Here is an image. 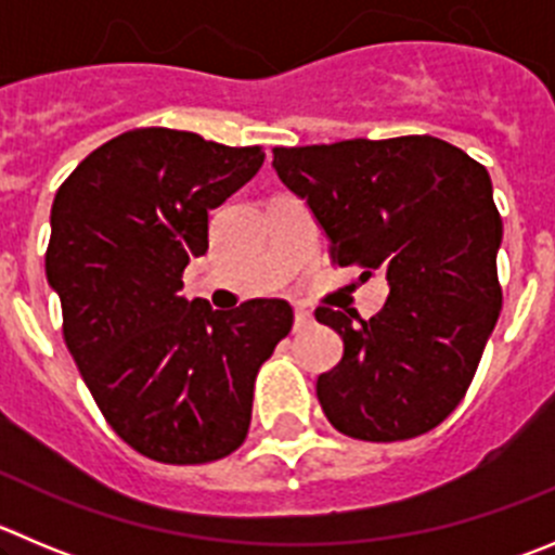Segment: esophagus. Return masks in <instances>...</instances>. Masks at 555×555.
I'll use <instances>...</instances> for the list:
<instances>
[{
    "instance_id": "obj_1",
    "label": "esophagus",
    "mask_w": 555,
    "mask_h": 555,
    "mask_svg": "<svg viewBox=\"0 0 555 555\" xmlns=\"http://www.w3.org/2000/svg\"><path fill=\"white\" fill-rule=\"evenodd\" d=\"M307 325H312V312H309V309H304V307H298V309H295V331L307 328Z\"/></svg>"
}]
</instances>
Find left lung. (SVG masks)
<instances>
[{"instance_id":"8db88e82","label":"left lung","mask_w":555,"mask_h":555,"mask_svg":"<svg viewBox=\"0 0 555 555\" xmlns=\"http://www.w3.org/2000/svg\"><path fill=\"white\" fill-rule=\"evenodd\" d=\"M273 169L331 241L336 266L386 273L380 312L318 307L345 341L318 377L339 433L408 441L443 422L468 391L501 312V224L479 160L435 137L273 147Z\"/></svg>"}]
</instances>
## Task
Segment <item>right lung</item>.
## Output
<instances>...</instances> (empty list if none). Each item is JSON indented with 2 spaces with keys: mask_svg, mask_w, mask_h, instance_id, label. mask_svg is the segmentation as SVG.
<instances>
[{
  "mask_svg": "<svg viewBox=\"0 0 555 555\" xmlns=\"http://www.w3.org/2000/svg\"><path fill=\"white\" fill-rule=\"evenodd\" d=\"M262 160V147L133 128L92 150L51 205L46 276L67 350L114 433L158 463L235 452L254 377L293 328L279 298L214 312L180 295L189 260L207 251V210Z\"/></svg>",
  "mask_w": 555,
  "mask_h": 555,
  "instance_id": "right-lung-1",
  "label": "right lung"
}]
</instances>
